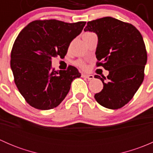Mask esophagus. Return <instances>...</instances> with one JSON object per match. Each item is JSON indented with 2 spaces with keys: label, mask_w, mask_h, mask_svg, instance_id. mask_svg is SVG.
<instances>
[{
  "label": "esophagus",
  "mask_w": 153,
  "mask_h": 153,
  "mask_svg": "<svg viewBox=\"0 0 153 153\" xmlns=\"http://www.w3.org/2000/svg\"><path fill=\"white\" fill-rule=\"evenodd\" d=\"M81 76L83 77V78H87L88 80H92L94 78V76L92 75H88V74H81Z\"/></svg>",
  "instance_id": "1"
}]
</instances>
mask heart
Listing matches in <instances>:
<instances>
[{"mask_svg":"<svg viewBox=\"0 0 153 153\" xmlns=\"http://www.w3.org/2000/svg\"><path fill=\"white\" fill-rule=\"evenodd\" d=\"M90 34H92V32H85V33L84 34V35L83 36H84V35H90ZM74 64H75V66H78V67H81V69H86V64L84 63V61H83L82 60H77V61H75V62H74Z\"/></svg>","mask_w":153,"mask_h":153,"instance_id":"obj_1","label":"heart"}]
</instances>
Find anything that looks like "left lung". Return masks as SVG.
<instances>
[{
    "label": "left lung",
    "instance_id": "8db88e82",
    "mask_svg": "<svg viewBox=\"0 0 153 153\" xmlns=\"http://www.w3.org/2000/svg\"><path fill=\"white\" fill-rule=\"evenodd\" d=\"M84 31L97 35L96 65L109 71L106 82L105 77L95 75L104 85L95 95V100L108 109L123 107L133 98L144 78L147 54L142 35L131 24L112 17L89 21Z\"/></svg>",
    "mask_w": 153,
    "mask_h": 153
}]
</instances>
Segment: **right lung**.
I'll use <instances>...</instances> for the list:
<instances>
[{
	"label": "right lung",
	"mask_w": 153,
	"mask_h": 153,
	"mask_svg": "<svg viewBox=\"0 0 153 153\" xmlns=\"http://www.w3.org/2000/svg\"><path fill=\"white\" fill-rule=\"evenodd\" d=\"M85 21L65 23L58 20H38L24 27L14 42L10 66L14 81L24 99L41 110L61 104L71 83L80 78L77 68L52 69V58H64L71 41L84 29Z\"/></svg>",
	"instance_id": "1"
}]
</instances>
